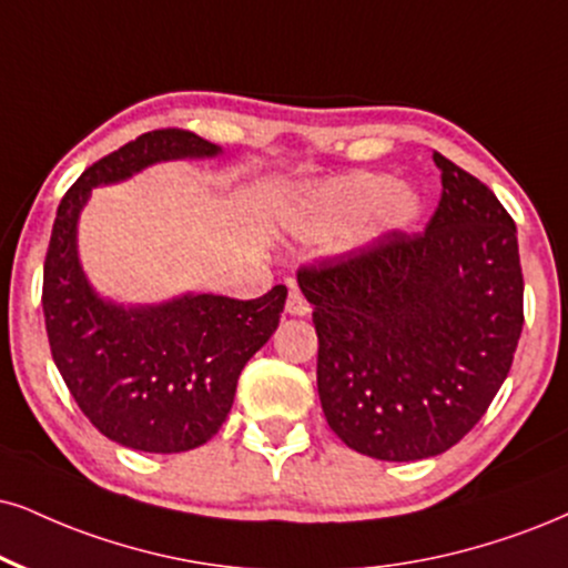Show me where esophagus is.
Segmentation results:
<instances>
[{"instance_id": "1", "label": "esophagus", "mask_w": 568, "mask_h": 568, "mask_svg": "<svg viewBox=\"0 0 568 568\" xmlns=\"http://www.w3.org/2000/svg\"><path fill=\"white\" fill-rule=\"evenodd\" d=\"M307 311H311V305H307V300L303 297V292H300L295 284H290V297H286V313H290V316H305Z\"/></svg>"}]
</instances>
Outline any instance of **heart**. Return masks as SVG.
I'll list each match as a JSON object with an SVG mask.
<instances>
[{"label": "heart", "instance_id": "heart-1", "mask_svg": "<svg viewBox=\"0 0 568 568\" xmlns=\"http://www.w3.org/2000/svg\"><path fill=\"white\" fill-rule=\"evenodd\" d=\"M422 194L397 184L387 173H347L313 186L295 202L286 223L311 242H334L358 229L361 236H379L410 229L422 215Z\"/></svg>", "mask_w": 568, "mask_h": 568}]
</instances>
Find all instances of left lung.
<instances>
[{"label":"left lung","mask_w":568,"mask_h":568,"mask_svg":"<svg viewBox=\"0 0 568 568\" xmlns=\"http://www.w3.org/2000/svg\"><path fill=\"white\" fill-rule=\"evenodd\" d=\"M443 197L424 234L303 265L332 432L379 460H422L474 429L524 326L516 223L493 189L434 152Z\"/></svg>","instance_id":"8db88e82"}]
</instances>
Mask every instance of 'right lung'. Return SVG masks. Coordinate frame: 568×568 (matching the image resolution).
Here are the masks:
<instances>
[{"label":"right lung","instance_id":"obj_1","mask_svg":"<svg viewBox=\"0 0 568 568\" xmlns=\"http://www.w3.org/2000/svg\"><path fill=\"white\" fill-rule=\"evenodd\" d=\"M219 152L192 131H150L89 165L54 219L41 290L54 366L83 416L131 450L184 453L221 429L244 363L276 332L286 286L276 284L257 300L181 295L123 307L91 290L75 226L94 186L115 184L160 160Z\"/></svg>","mask_w":568,"mask_h":568}]
</instances>
